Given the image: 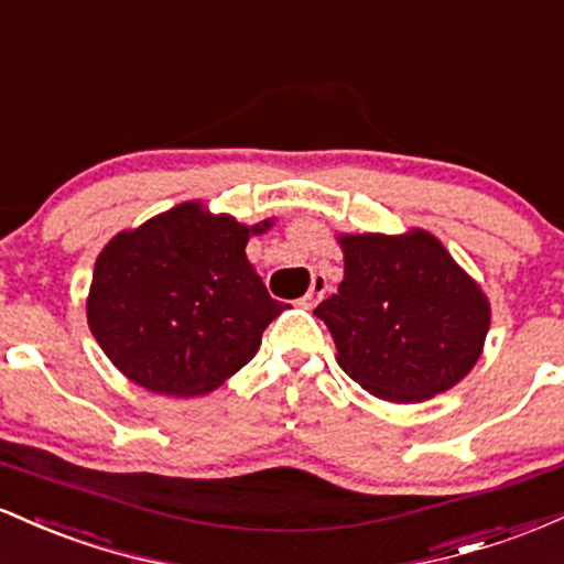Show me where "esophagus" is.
Returning <instances> with one entry per match:
<instances>
[{
    "label": "esophagus",
    "mask_w": 564,
    "mask_h": 564,
    "mask_svg": "<svg viewBox=\"0 0 564 564\" xmlns=\"http://www.w3.org/2000/svg\"><path fill=\"white\" fill-rule=\"evenodd\" d=\"M326 291H328L326 275H313V283H310V291L302 296L300 304H302V307H315V304H318V302L323 300V294H326Z\"/></svg>",
    "instance_id": "obj_1"
}]
</instances>
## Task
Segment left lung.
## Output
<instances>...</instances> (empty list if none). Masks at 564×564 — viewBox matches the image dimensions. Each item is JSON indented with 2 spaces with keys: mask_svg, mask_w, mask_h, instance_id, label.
Segmentation results:
<instances>
[{
  "mask_svg": "<svg viewBox=\"0 0 564 564\" xmlns=\"http://www.w3.org/2000/svg\"><path fill=\"white\" fill-rule=\"evenodd\" d=\"M345 281L315 307L366 392L422 403L475 368L490 328L482 289L426 230L339 236Z\"/></svg>",
  "mask_w": 564,
  "mask_h": 564,
  "instance_id": "left-lung-1",
  "label": "left lung"
}]
</instances>
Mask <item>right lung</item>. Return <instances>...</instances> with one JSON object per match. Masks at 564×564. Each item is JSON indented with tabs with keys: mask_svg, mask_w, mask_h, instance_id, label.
I'll return each instance as SVG.
<instances>
[{
	"mask_svg": "<svg viewBox=\"0 0 564 564\" xmlns=\"http://www.w3.org/2000/svg\"><path fill=\"white\" fill-rule=\"evenodd\" d=\"M270 225L249 228L187 200L113 236L87 296L89 332L111 364L172 398L217 390L249 364L283 313L246 260L249 236Z\"/></svg>",
	"mask_w": 564,
	"mask_h": 564,
	"instance_id": "1",
	"label": "right lung"
}]
</instances>
